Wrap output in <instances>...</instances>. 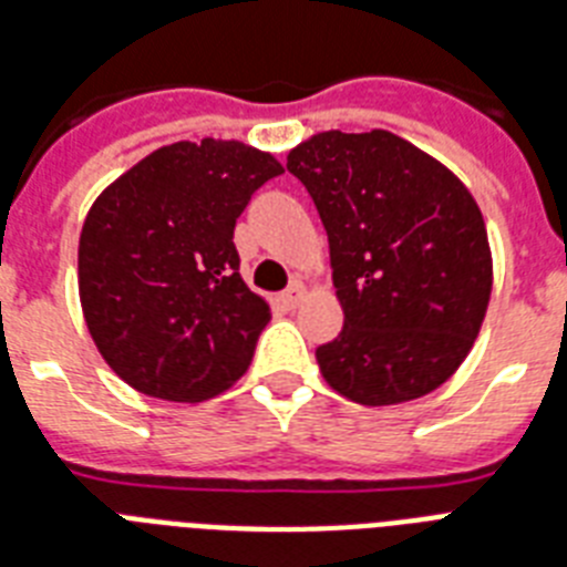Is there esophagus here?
I'll use <instances>...</instances> for the list:
<instances>
[{"label": "esophagus", "mask_w": 567, "mask_h": 567, "mask_svg": "<svg viewBox=\"0 0 567 567\" xmlns=\"http://www.w3.org/2000/svg\"><path fill=\"white\" fill-rule=\"evenodd\" d=\"M301 298H303V284H298V280H295L292 287H287L284 292H280V303H284V307H289V310H292V307H298V303H301Z\"/></svg>", "instance_id": "esophagus-1"}]
</instances>
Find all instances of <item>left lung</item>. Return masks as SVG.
Wrapping results in <instances>:
<instances>
[{"label": "left lung", "mask_w": 567, "mask_h": 567, "mask_svg": "<svg viewBox=\"0 0 567 567\" xmlns=\"http://www.w3.org/2000/svg\"><path fill=\"white\" fill-rule=\"evenodd\" d=\"M287 171L324 223L344 310L341 333L316 350L327 385L359 405L432 394L475 344L493 292L478 203L388 130L312 135Z\"/></svg>", "instance_id": "8db88e82"}]
</instances>
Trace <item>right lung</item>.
Segmentation results:
<instances>
[{
	"mask_svg": "<svg viewBox=\"0 0 567 567\" xmlns=\"http://www.w3.org/2000/svg\"><path fill=\"white\" fill-rule=\"evenodd\" d=\"M284 167L240 142L158 147L89 208L78 249L83 318L126 385L203 402L246 373L269 303L240 278L234 226Z\"/></svg>",
	"mask_w": 567,
	"mask_h": 567,
	"instance_id": "add662e5",
	"label": "right lung"
}]
</instances>
